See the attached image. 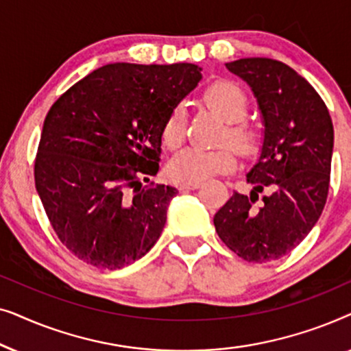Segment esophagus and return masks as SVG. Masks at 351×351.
Segmentation results:
<instances>
[{"instance_id":"34e87169","label":"esophagus","mask_w":351,"mask_h":351,"mask_svg":"<svg viewBox=\"0 0 351 351\" xmlns=\"http://www.w3.org/2000/svg\"><path fill=\"white\" fill-rule=\"evenodd\" d=\"M199 185H201V182H182V184H179V189L180 190H195V189H198Z\"/></svg>"}]
</instances>
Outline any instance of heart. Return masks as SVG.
<instances>
[{
    "label": "heart",
    "instance_id": "b5f03b06",
    "mask_svg": "<svg viewBox=\"0 0 351 351\" xmlns=\"http://www.w3.org/2000/svg\"><path fill=\"white\" fill-rule=\"evenodd\" d=\"M204 99L225 121L228 129L223 142H230L243 155H251L261 143V132L252 124L244 121L249 110V99L243 88L232 81H219L209 86ZM186 134V110L184 105H177L167 117L162 126V142L166 147L179 148ZM237 165V155L230 147L219 150H201L185 148L172 158L169 162V176L177 182H201L210 176L233 169Z\"/></svg>",
    "mask_w": 351,
    "mask_h": 351
}]
</instances>
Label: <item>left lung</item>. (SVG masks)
<instances>
[{"instance_id": "obj_1", "label": "left lung", "mask_w": 351, "mask_h": 351, "mask_svg": "<svg viewBox=\"0 0 351 351\" xmlns=\"http://www.w3.org/2000/svg\"><path fill=\"white\" fill-rule=\"evenodd\" d=\"M225 65L252 88L265 131L261 156L247 174L254 190L249 196L234 191L214 215L215 232L244 261L271 262L299 246L323 213L332 119L313 86L289 65L267 57Z\"/></svg>"}]
</instances>
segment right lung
Here are the masks:
<instances>
[{
	"label": "right lung",
	"instance_id": "right-lung-1",
	"mask_svg": "<svg viewBox=\"0 0 351 351\" xmlns=\"http://www.w3.org/2000/svg\"><path fill=\"white\" fill-rule=\"evenodd\" d=\"M199 80L193 64H108L52 104L35 185L57 238L80 261L117 270L155 246L177 189L142 182L158 174L162 126Z\"/></svg>",
	"mask_w": 351,
	"mask_h": 351
}]
</instances>
